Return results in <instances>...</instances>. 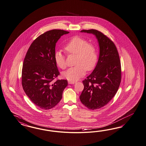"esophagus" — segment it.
I'll return each mask as SVG.
<instances>
[{"label": "esophagus", "mask_w": 146, "mask_h": 146, "mask_svg": "<svg viewBox=\"0 0 146 146\" xmlns=\"http://www.w3.org/2000/svg\"><path fill=\"white\" fill-rule=\"evenodd\" d=\"M68 84H74V83H75V81H68Z\"/></svg>", "instance_id": "1"}]
</instances>
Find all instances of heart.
<instances>
[{"label":"heart","instance_id":"heart-1","mask_svg":"<svg viewBox=\"0 0 146 146\" xmlns=\"http://www.w3.org/2000/svg\"><path fill=\"white\" fill-rule=\"evenodd\" d=\"M68 54L76 55L74 67L64 72L63 76L69 81H76L85 74L86 70L91 71L98 62V53L96 48L86 39L80 36H75L68 41L64 47ZM54 58L57 66L65 69L66 67L65 56L59 50L56 51Z\"/></svg>","mask_w":146,"mask_h":146}]
</instances>
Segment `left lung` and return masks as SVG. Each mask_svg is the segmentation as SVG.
I'll return each instance as SVG.
<instances>
[{
  "mask_svg": "<svg viewBox=\"0 0 146 146\" xmlns=\"http://www.w3.org/2000/svg\"><path fill=\"white\" fill-rule=\"evenodd\" d=\"M98 40L99 55L93 72L83 81V89L80 96L81 103L90 110L105 106L114 97L121 81V66L118 51L114 42L96 30H83Z\"/></svg>",
  "mask_w": 146,
  "mask_h": 146,
  "instance_id": "8db88e82",
  "label": "left lung"
}]
</instances>
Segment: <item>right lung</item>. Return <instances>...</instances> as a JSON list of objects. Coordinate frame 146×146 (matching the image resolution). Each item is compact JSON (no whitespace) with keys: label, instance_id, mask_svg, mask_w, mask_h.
Returning a JSON list of instances; mask_svg holds the SVG:
<instances>
[{"label":"right lung","instance_id":"right-lung-1","mask_svg":"<svg viewBox=\"0 0 146 146\" xmlns=\"http://www.w3.org/2000/svg\"><path fill=\"white\" fill-rule=\"evenodd\" d=\"M69 32L52 30L39 36L31 43L24 58L22 84L28 97L43 110L54 107L62 98L66 80H54L59 75L55 61L56 43Z\"/></svg>","mask_w":146,"mask_h":146}]
</instances>
